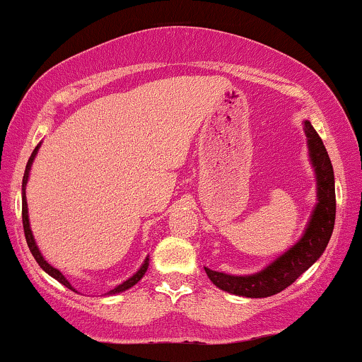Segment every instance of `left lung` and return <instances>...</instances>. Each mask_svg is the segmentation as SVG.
Segmentation results:
<instances>
[{
    "label": "left lung",
    "instance_id": "8db88e82",
    "mask_svg": "<svg viewBox=\"0 0 362 362\" xmlns=\"http://www.w3.org/2000/svg\"><path fill=\"white\" fill-rule=\"evenodd\" d=\"M305 134L308 139L311 165H313L315 175H317L318 197L305 233L288 252L282 253L264 271L257 274L230 276V274L216 272L204 267L207 277L213 281L216 288L245 298L272 296L293 284L325 252L335 224L334 168H332L327 149L323 146V141L320 139L317 131L308 120H305Z\"/></svg>",
    "mask_w": 362,
    "mask_h": 362
}]
</instances>
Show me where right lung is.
<instances>
[{"instance_id": "right-lung-1", "label": "right lung", "mask_w": 362, "mask_h": 362, "mask_svg": "<svg viewBox=\"0 0 362 362\" xmlns=\"http://www.w3.org/2000/svg\"><path fill=\"white\" fill-rule=\"evenodd\" d=\"M39 148H40V144L34 149V153H32V156L28 158V163H27V168H25V173H23V182H22V221H23L25 238H27V245H28V248H30V252H32V255H34V259L37 260V264H39L40 267H42L44 271L49 274V276L54 277V279H56V281H59L62 286H66V288H68V289L74 291L73 286L69 284V281L66 279L64 276H62L61 271H57L56 267H52V265L49 264V262L44 259L42 253H40V250H39V247H37V243H35V240H34V235H32L30 223H28V207H27V197H25V187H27V182H28V173H30V167H32V163H34V158H35V155H37V151H39ZM148 265H149V259L146 257V260H144V264L141 265L139 271L136 272L134 276L129 277V279H127V281H124L122 284L115 286V288L112 289V291H109V293H107V294H117V293H122V291H126V289H129V288H132V286H134V284H138V282H139L141 279H143L144 274H146V271H148Z\"/></svg>"}]
</instances>
